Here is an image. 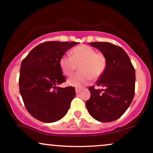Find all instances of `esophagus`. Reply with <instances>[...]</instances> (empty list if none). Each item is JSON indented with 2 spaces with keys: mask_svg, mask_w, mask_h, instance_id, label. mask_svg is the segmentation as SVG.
Listing matches in <instances>:
<instances>
[{
  "mask_svg": "<svg viewBox=\"0 0 153 153\" xmlns=\"http://www.w3.org/2000/svg\"><path fill=\"white\" fill-rule=\"evenodd\" d=\"M82 89H80V88H76V93H79L80 91H81Z\"/></svg>",
  "mask_w": 153,
  "mask_h": 153,
  "instance_id": "34e87169",
  "label": "esophagus"
}]
</instances>
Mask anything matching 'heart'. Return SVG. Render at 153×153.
<instances>
[{
  "mask_svg": "<svg viewBox=\"0 0 153 153\" xmlns=\"http://www.w3.org/2000/svg\"><path fill=\"white\" fill-rule=\"evenodd\" d=\"M60 69L66 76L74 74L79 65V72L70 77L68 84L71 86L81 88L87 85L92 78L96 79L104 72L106 59L101 52H96L92 47L79 45L71 51V57H61L59 61Z\"/></svg>",
  "mask_w": 153,
  "mask_h": 153,
  "instance_id": "1",
  "label": "heart"
}]
</instances>
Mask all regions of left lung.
I'll use <instances>...</instances> for the list:
<instances>
[{
    "mask_svg": "<svg viewBox=\"0 0 153 153\" xmlns=\"http://www.w3.org/2000/svg\"><path fill=\"white\" fill-rule=\"evenodd\" d=\"M106 59V67L96 82L103 89L89 87L90 98L86 101L90 114L96 120L109 123L126 112L135 93V69L126 51L109 42H91Z\"/></svg>",
    "mask_w": 153,
    "mask_h": 153,
    "instance_id": "left-lung-1",
    "label": "left lung"
}]
</instances>
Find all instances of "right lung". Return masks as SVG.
Instances as JSON below:
<instances>
[{"mask_svg":"<svg viewBox=\"0 0 153 153\" xmlns=\"http://www.w3.org/2000/svg\"><path fill=\"white\" fill-rule=\"evenodd\" d=\"M78 42H47L34 47L21 63L19 93L26 109L34 118L53 123L63 118L76 95L74 87L60 88L65 82L60 57Z\"/></svg>","mask_w":153,"mask_h":153,"instance_id":"obj_1","label":"right lung"}]
</instances>
